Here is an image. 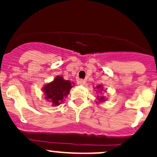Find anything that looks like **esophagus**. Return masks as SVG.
I'll list each match as a JSON object with an SVG mask.
<instances>
[{"mask_svg":"<svg viewBox=\"0 0 157 157\" xmlns=\"http://www.w3.org/2000/svg\"><path fill=\"white\" fill-rule=\"evenodd\" d=\"M78 84L81 86H84L86 84V81L83 79H79L78 81Z\"/></svg>","mask_w":157,"mask_h":157,"instance_id":"1","label":"esophagus"}]
</instances>
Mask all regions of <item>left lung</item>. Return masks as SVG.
<instances>
[{
    "label": "left lung",
    "instance_id": "1",
    "mask_svg": "<svg viewBox=\"0 0 157 157\" xmlns=\"http://www.w3.org/2000/svg\"><path fill=\"white\" fill-rule=\"evenodd\" d=\"M94 89H97V93L99 92L101 93L102 91H106V90H105V88H104V86L102 85V84H99L98 86H97L95 87ZM107 101V98L106 97H105V96H98V98H96V103L97 104H101V103H104V102H105V101Z\"/></svg>",
    "mask_w": 157,
    "mask_h": 157
}]
</instances>
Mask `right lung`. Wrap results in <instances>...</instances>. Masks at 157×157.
I'll list each match as a JSON object with an SVG mask.
<instances>
[{
  "label": "right lung",
  "mask_w": 157,
  "mask_h": 157,
  "mask_svg": "<svg viewBox=\"0 0 157 157\" xmlns=\"http://www.w3.org/2000/svg\"><path fill=\"white\" fill-rule=\"evenodd\" d=\"M74 86L73 82L65 80L63 76H56L52 82L43 86L42 91L45 94V99L52 103V106H58L64 101V98L67 97L71 89Z\"/></svg>",
  "instance_id": "right-lung-1"
}]
</instances>
